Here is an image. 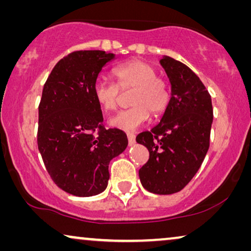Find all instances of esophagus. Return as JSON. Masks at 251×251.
Returning <instances> with one entry per match:
<instances>
[{"mask_svg": "<svg viewBox=\"0 0 251 251\" xmlns=\"http://www.w3.org/2000/svg\"><path fill=\"white\" fill-rule=\"evenodd\" d=\"M126 137H128V144L129 146H132L135 144V135L133 133H126Z\"/></svg>", "mask_w": 251, "mask_h": 251, "instance_id": "obj_1", "label": "esophagus"}]
</instances>
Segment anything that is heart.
<instances>
[{
	"instance_id": "heart-1",
	"label": "heart",
	"mask_w": 251,
	"mask_h": 251,
	"mask_svg": "<svg viewBox=\"0 0 251 251\" xmlns=\"http://www.w3.org/2000/svg\"><path fill=\"white\" fill-rule=\"evenodd\" d=\"M118 84L100 78L94 85V97L105 112L115 111L121 100V91L130 95L131 107L109 120L114 128L132 131L149 119V115L159 116L166 111L170 100L169 89L163 78L156 76L152 65L143 60H131L114 70Z\"/></svg>"
}]
</instances>
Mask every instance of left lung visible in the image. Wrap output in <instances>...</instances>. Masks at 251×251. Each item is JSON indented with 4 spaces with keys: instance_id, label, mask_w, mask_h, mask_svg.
Masks as SVG:
<instances>
[{
    "instance_id": "8db88e82",
    "label": "left lung",
    "mask_w": 251,
    "mask_h": 251,
    "mask_svg": "<svg viewBox=\"0 0 251 251\" xmlns=\"http://www.w3.org/2000/svg\"><path fill=\"white\" fill-rule=\"evenodd\" d=\"M171 84V97L159 125L140 132L136 142L150 159L139 169L140 183L154 194L177 193L200 169L209 149L212 104L204 84L186 65L164 56L160 60Z\"/></svg>"
}]
</instances>
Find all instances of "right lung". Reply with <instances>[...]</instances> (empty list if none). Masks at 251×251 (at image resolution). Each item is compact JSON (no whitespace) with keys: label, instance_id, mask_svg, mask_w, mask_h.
<instances>
[{"label":"right lung","instance_id":"obj_1","mask_svg":"<svg viewBox=\"0 0 251 251\" xmlns=\"http://www.w3.org/2000/svg\"><path fill=\"white\" fill-rule=\"evenodd\" d=\"M115 58L100 50L75 51L56 64L39 106L37 146L50 177L75 197H92L107 187L108 164L128 146L120 129H105L94 85Z\"/></svg>","mask_w":251,"mask_h":251}]
</instances>
